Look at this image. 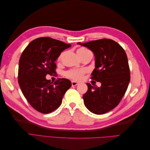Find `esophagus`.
Masks as SVG:
<instances>
[{"mask_svg": "<svg viewBox=\"0 0 150 150\" xmlns=\"http://www.w3.org/2000/svg\"><path fill=\"white\" fill-rule=\"evenodd\" d=\"M71 84H72V86H75L78 85V84H79V83L76 82V81H72V82H71Z\"/></svg>", "mask_w": 150, "mask_h": 150, "instance_id": "esophagus-1", "label": "esophagus"}]
</instances>
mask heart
Returning a JSON list of instances; mask_svg holds the SVG:
<instances>
[{
    "instance_id": "1",
    "label": "heart",
    "mask_w": 150,
    "mask_h": 150,
    "mask_svg": "<svg viewBox=\"0 0 150 150\" xmlns=\"http://www.w3.org/2000/svg\"><path fill=\"white\" fill-rule=\"evenodd\" d=\"M88 51H89L86 48L81 47L78 49V51H77V54H78V55L79 57H81V56H83V54H84L85 53H86ZM62 56V54H61L59 57V59H58L59 60L61 59ZM86 72V70L84 69H72V70L67 71L66 72V76L67 77V78H69L72 79L81 80L82 79L83 77Z\"/></svg>"
}]
</instances>
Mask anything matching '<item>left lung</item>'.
<instances>
[{"label": "left lung", "mask_w": 150, "mask_h": 150, "mask_svg": "<svg viewBox=\"0 0 150 150\" xmlns=\"http://www.w3.org/2000/svg\"><path fill=\"white\" fill-rule=\"evenodd\" d=\"M78 44L94 53L95 68L91 78L101 84L100 87L86 84L88 89L83 96L84 105L94 114H104L120 103L128 88L130 81L128 57L120 45L111 39Z\"/></svg>", "instance_id": "8db88e82"}]
</instances>
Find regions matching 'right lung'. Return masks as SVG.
<instances>
[{"label": "right lung", "mask_w": 150, "mask_h": 150, "mask_svg": "<svg viewBox=\"0 0 150 150\" xmlns=\"http://www.w3.org/2000/svg\"><path fill=\"white\" fill-rule=\"evenodd\" d=\"M71 47L61 40L40 38L30 42L20 57L18 81L24 97L35 110L47 114L59 107L66 91L71 86L69 79L55 82L46 78L55 72V62L64 49Z\"/></svg>", "instance_id": "1"}]
</instances>
